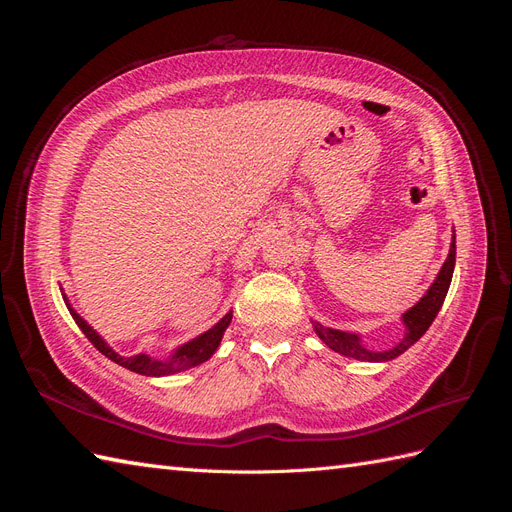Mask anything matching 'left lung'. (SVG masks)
<instances>
[{
	"instance_id": "8db88e82",
	"label": "left lung",
	"mask_w": 512,
	"mask_h": 512,
	"mask_svg": "<svg viewBox=\"0 0 512 512\" xmlns=\"http://www.w3.org/2000/svg\"><path fill=\"white\" fill-rule=\"evenodd\" d=\"M455 237L451 243V252H448V258L444 260V265L436 277V282L431 284V288L427 290L425 297L418 301L414 307H410L408 312L404 314V324H406V335L401 342L384 352H371L365 346H361V339L356 337L354 333H344L337 329H327L322 327L320 322H314V329L318 333V337L327 344L331 350L350 356V359H359V361H391L395 356L404 354L412 344H416L418 339L425 335V331L431 327V322L436 320L440 307L446 299L448 286H451L453 280V269H455Z\"/></svg>"
}]
</instances>
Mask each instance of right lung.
<instances>
[{
	"label": "right lung",
	"mask_w": 512,
	"mask_h": 512,
	"mask_svg": "<svg viewBox=\"0 0 512 512\" xmlns=\"http://www.w3.org/2000/svg\"><path fill=\"white\" fill-rule=\"evenodd\" d=\"M66 299V297H64ZM70 314L74 318V322L79 324V329L85 333V337L89 339L91 344H94L106 359L115 361L117 365L126 367L130 371H136V374H143V376H170V374H177V371H183V369H190V367H196L200 363H205L209 356L218 350L220 342H222V335L226 331V327L232 320V312H228L218 324H215L213 329H209L207 333L198 335L196 339H192V342L183 344L181 348L175 350V354L170 356V359L166 361H156L151 359L149 354H134V356H119L115 350H111L106 346L104 339L89 327V324L74 312V309L70 307V303L66 301Z\"/></svg>",
	"instance_id": "1"
}]
</instances>
